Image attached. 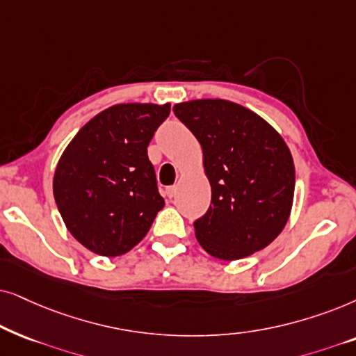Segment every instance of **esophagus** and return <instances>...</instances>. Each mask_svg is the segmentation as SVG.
Returning <instances> with one entry per match:
<instances>
[{
	"instance_id": "1",
	"label": "esophagus",
	"mask_w": 356,
	"mask_h": 356,
	"mask_svg": "<svg viewBox=\"0 0 356 356\" xmlns=\"http://www.w3.org/2000/svg\"><path fill=\"white\" fill-rule=\"evenodd\" d=\"M175 192H177V187H175V186H169V187H165V195H168L169 198L175 197Z\"/></svg>"
}]
</instances>
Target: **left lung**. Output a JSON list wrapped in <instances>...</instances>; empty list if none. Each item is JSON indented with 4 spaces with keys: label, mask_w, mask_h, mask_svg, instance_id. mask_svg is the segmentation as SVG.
Returning <instances> with one entry per match:
<instances>
[{
    "label": "left lung",
    "mask_w": 356,
    "mask_h": 356,
    "mask_svg": "<svg viewBox=\"0 0 356 356\" xmlns=\"http://www.w3.org/2000/svg\"><path fill=\"white\" fill-rule=\"evenodd\" d=\"M174 113L202 145L211 186L210 208L193 221L198 243L221 260L267 248L285 227L295 193V164L285 141L234 102H184Z\"/></svg>",
    "instance_id": "obj_1"
}]
</instances>
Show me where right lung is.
<instances>
[{
	"instance_id": "add662e5",
	"label": "right lung",
	"mask_w": 356,
	"mask_h": 356,
	"mask_svg": "<svg viewBox=\"0 0 356 356\" xmlns=\"http://www.w3.org/2000/svg\"><path fill=\"white\" fill-rule=\"evenodd\" d=\"M170 106L120 104L89 120L65 149L54 195L70 233L106 257L129 252L145 238L164 198L148 145Z\"/></svg>"
}]
</instances>
